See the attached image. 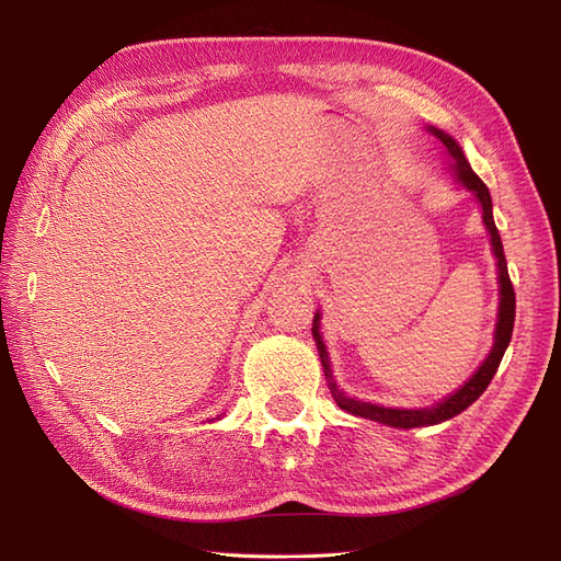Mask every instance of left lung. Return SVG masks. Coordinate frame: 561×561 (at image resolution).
Listing matches in <instances>:
<instances>
[{"mask_svg":"<svg viewBox=\"0 0 561 561\" xmlns=\"http://www.w3.org/2000/svg\"><path fill=\"white\" fill-rule=\"evenodd\" d=\"M431 133L435 138L443 142L449 151V157L454 161V171L458 175L468 190L478 196L480 206H482V219L489 229L491 236V248H494V254L499 260V283H501V307H499V322H496V342L494 348H491L489 358L482 363V367L474 371L470 377V381L458 388L454 396H449L445 402H439L433 410H388V407H377V404H369V402H360V400H353L346 398L342 390L336 388V383L332 381V369H330V360H328V351L325 344H322L320 332H318V320L320 316L316 313L313 318V339H316V346L320 353V363H322V371H325V379L330 381V390H332V398L336 400V404L342 407V410L355 414V416H363V419H371V421H379L386 423V426H396V428H419V426H433V423H443L456 414H461L463 410L478 400L486 386L494 379L496 369L503 360V353L511 344L513 339V325H515V290H513V283L511 276H507V264H505V254H503V243H501V233L496 229L494 222V213H491V194L486 190V184L474 175V171L470 168V163L466 161L461 147H458L447 133L431 128Z\"/></svg>","mask_w":561,"mask_h":561,"instance_id":"8db88e82","label":"left lung"}]
</instances>
